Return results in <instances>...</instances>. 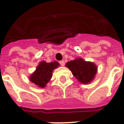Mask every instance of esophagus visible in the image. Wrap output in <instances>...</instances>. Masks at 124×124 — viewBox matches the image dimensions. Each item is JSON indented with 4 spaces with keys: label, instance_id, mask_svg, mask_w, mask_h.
Masks as SVG:
<instances>
[{
    "label": "esophagus",
    "instance_id": "1",
    "mask_svg": "<svg viewBox=\"0 0 124 124\" xmlns=\"http://www.w3.org/2000/svg\"><path fill=\"white\" fill-rule=\"evenodd\" d=\"M60 64L62 66H64L65 64V62L64 60H61V61H60Z\"/></svg>",
    "mask_w": 124,
    "mask_h": 124
}]
</instances>
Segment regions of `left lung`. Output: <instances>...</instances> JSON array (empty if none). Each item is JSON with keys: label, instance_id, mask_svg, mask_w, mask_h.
<instances>
[{"label": "left lung", "instance_id": "left-lung-1", "mask_svg": "<svg viewBox=\"0 0 124 124\" xmlns=\"http://www.w3.org/2000/svg\"><path fill=\"white\" fill-rule=\"evenodd\" d=\"M66 66L79 82L85 84L91 82L97 73V66L94 63L86 62L81 58L68 62Z\"/></svg>", "mask_w": 124, "mask_h": 124}]
</instances>
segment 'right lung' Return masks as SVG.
Returning <instances> with one entry per match:
<instances>
[{"label":"right lung","mask_w":124,"mask_h":124,"mask_svg":"<svg viewBox=\"0 0 124 124\" xmlns=\"http://www.w3.org/2000/svg\"><path fill=\"white\" fill-rule=\"evenodd\" d=\"M59 66L60 64L56 61L50 63L45 61L40 62L36 68L35 71L30 76V80L39 87L44 88L46 86V84L48 83L50 80L53 70Z\"/></svg>","instance_id":"obj_1"}]
</instances>
